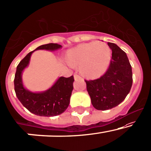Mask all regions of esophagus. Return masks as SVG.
<instances>
[{"instance_id":"34e87169","label":"esophagus","mask_w":151,"mask_h":151,"mask_svg":"<svg viewBox=\"0 0 151 151\" xmlns=\"http://www.w3.org/2000/svg\"><path fill=\"white\" fill-rule=\"evenodd\" d=\"M74 80H75V81L82 80V78H81V77H79V75H77V74H74Z\"/></svg>"}]
</instances>
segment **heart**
<instances>
[{
  "label": "heart",
  "mask_w": 151,
  "mask_h": 151,
  "mask_svg": "<svg viewBox=\"0 0 151 151\" xmlns=\"http://www.w3.org/2000/svg\"><path fill=\"white\" fill-rule=\"evenodd\" d=\"M64 59L69 67H79V73L84 78L96 79L108 69L112 51L104 42L84 43L67 50Z\"/></svg>",
  "instance_id": "obj_1"
}]
</instances>
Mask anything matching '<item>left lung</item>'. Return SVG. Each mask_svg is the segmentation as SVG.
I'll return each mask as SVG.
<instances>
[{"instance_id":"obj_1","label":"left lung","mask_w":151,"mask_h":151,"mask_svg":"<svg viewBox=\"0 0 151 151\" xmlns=\"http://www.w3.org/2000/svg\"><path fill=\"white\" fill-rule=\"evenodd\" d=\"M112 59L103 76L95 80L86 81L92 105L98 110H107L120 105L130 92L132 84V67L126 53L113 43Z\"/></svg>"}]
</instances>
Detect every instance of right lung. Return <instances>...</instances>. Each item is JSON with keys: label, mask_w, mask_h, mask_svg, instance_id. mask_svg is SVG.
<instances>
[{"label": "right lung", "mask_w": 151, "mask_h": 151, "mask_svg": "<svg viewBox=\"0 0 151 151\" xmlns=\"http://www.w3.org/2000/svg\"><path fill=\"white\" fill-rule=\"evenodd\" d=\"M62 46L58 44H48L37 47L29 52L20 62L15 74L14 87L16 96L23 105L31 113L42 117H54L63 113L67 109L73 90V76L59 77L49 89L42 92H31L23 82L22 74L28 67L31 55L36 50L57 51Z\"/></svg>", "instance_id": "add662e5"}]
</instances>
